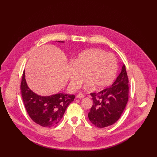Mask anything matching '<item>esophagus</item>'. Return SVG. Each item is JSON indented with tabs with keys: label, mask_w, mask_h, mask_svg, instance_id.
<instances>
[{
	"label": "esophagus",
	"mask_w": 157,
	"mask_h": 157,
	"mask_svg": "<svg viewBox=\"0 0 157 157\" xmlns=\"http://www.w3.org/2000/svg\"><path fill=\"white\" fill-rule=\"evenodd\" d=\"M76 98H77L82 99V98H84V96L82 94H81V93H79V94H78L76 96Z\"/></svg>",
	"instance_id": "obj_1"
}]
</instances>
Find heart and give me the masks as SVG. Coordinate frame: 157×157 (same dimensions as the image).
I'll list each match as a JSON object with an SVG mask.
<instances>
[{
    "label": "heart",
    "mask_w": 157,
    "mask_h": 157,
    "mask_svg": "<svg viewBox=\"0 0 157 157\" xmlns=\"http://www.w3.org/2000/svg\"><path fill=\"white\" fill-rule=\"evenodd\" d=\"M117 70V62L112 53H106L101 49H89L82 52L75 59L70 69V79L73 88H78L84 80L86 86H94L101 89L113 81Z\"/></svg>",
    "instance_id": "1"
}]
</instances>
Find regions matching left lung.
Listing matches in <instances>:
<instances>
[{
  "label": "left lung",
  "instance_id": "8db88e82",
  "mask_svg": "<svg viewBox=\"0 0 157 157\" xmlns=\"http://www.w3.org/2000/svg\"><path fill=\"white\" fill-rule=\"evenodd\" d=\"M128 78L125 66L113 85L98 93H92L93 105L88 113L89 121L99 128L116 123L121 117L128 99Z\"/></svg>",
  "mask_w": 157,
  "mask_h": 157
}]
</instances>
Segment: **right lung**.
I'll return each mask as SVG.
<instances>
[{
  "mask_svg": "<svg viewBox=\"0 0 157 157\" xmlns=\"http://www.w3.org/2000/svg\"><path fill=\"white\" fill-rule=\"evenodd\" d=\"M63 42V41H61ZM22 99L31 119L43 127L55 126L62 119L75 95L59 93L50 96H41L29 88L23 73L20 84Z\"/></svg>",
  "mask_w": 157,
  "mask_h": 157,
  "instance_id": "obj_1",
  "label": "right lung"
}]
</instances>
